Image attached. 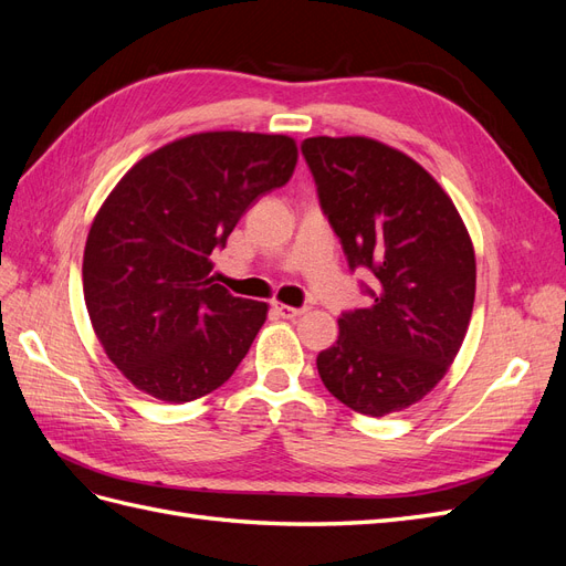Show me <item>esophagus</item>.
Returning <instances> with one entry per match:
<instances>
[{"label":"esophagus","instance_id":"34e87169","mask_svg":"<svg viewBox=\"0 0 566 566\" xmlns=\"http://www.w3.org/2000/svg\"><path fill=\"white\" fill-rule=\"evenodd\" d=\"M273 310H276V314L283 316V318H297L306 312L304 306H290V304H283V302H273Z\"/></svg>","mask_w":566,"mask_h":566}]
</instances>
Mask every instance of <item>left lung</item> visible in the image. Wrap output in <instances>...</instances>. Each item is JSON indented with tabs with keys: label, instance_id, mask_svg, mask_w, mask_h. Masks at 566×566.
<instances>
[{
	"label": "left lung",
	"instance_id": "left-lung-1",
	"mask_svg": "<svg viewBox=\"0 0 566 566\" xmlns=\"http://www.w3.org/2000/svg\"><path fill=\"white\" fill-rule=\"evenodd\" d=\"M302 156L349 269L375 276L366 310L337 318L318 375L356 413L382 418L432 391L465 339L476 285L470 233L437 179L397 148L312 136Z\"/></svg>",
	"mask_w": 566,
	"mask_h": 566
}]
</instances>
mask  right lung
Segmentation results:
<instances>
[{
	"mask_svg": "<svg viewBox=\"0 0 566 566\" xmlns=\"http://www.w3.org/2000/svg\"><path fill=\"white\" fill-rule=\"evenodd\" d=\"M295 165L297 144L283 134H191L142 158L101 205L84 245V302L136 389L186 403L243 361L269 306L214 283L210 254Z\"/></svg>",
	"mask_w": 566,
	"mask_h": 566,
	"instance_id": "1",
	"label": "right lung"
}]
</instances>
